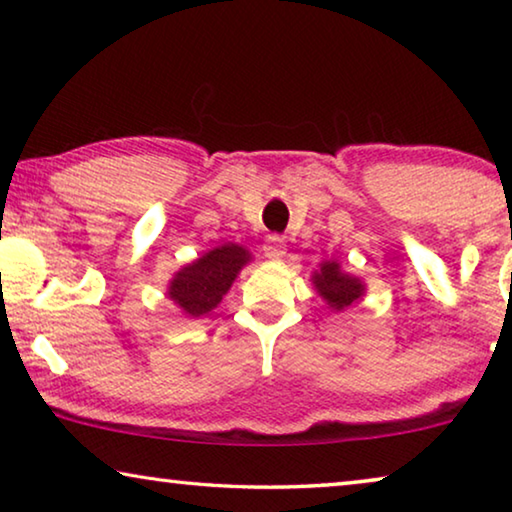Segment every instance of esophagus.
Returning <instances> with one entry per match:
<instances>
[{
    "instance_id": "obj_1",
    "label": "esophagus",
    "mask_w": 512,
    "mask_h": 512,
    "mask_svg": "<svg viewBox=\"0 0 512 512\" xmlns=\"http://www.w3.org/2000/svg\"><path fill=\"white\" fill-rule=\"evenodd\" d=\"M284 253H287V244H284L282 237H268L266 244H264V255L268 259H273V262H280V259L284 257Z\"/></svg>"
}]
</instances>
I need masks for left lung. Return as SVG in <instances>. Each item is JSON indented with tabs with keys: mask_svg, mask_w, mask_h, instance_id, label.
Here are the masks:
<instances>
[{
	"mask_svg": "<svg viewBox=\"0 0 512 512\" xmlns=\"http://www.w3.org/2000/svg\"><path fill=\"white\" fill-rule=\"evenodd\" d=\"M311 284L325 305L332 311H345L359 305L366 296V282L361 277L343 271L336 259H323L311 273Z\"/></svg>",
	"mask_w": 512,
	"mask_h": 512,
	"instance_id": "1",
	"label": "left lung"
}]
</instances>
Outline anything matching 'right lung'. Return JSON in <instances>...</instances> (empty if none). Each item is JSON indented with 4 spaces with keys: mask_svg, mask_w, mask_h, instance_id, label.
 Masks as SVG:
<instances>
[{
    "mask_svg": "<svg viewBox=\"0 0 512 512\" xmlns=\"http://www.w3.org/2000/svg\"><path fill=\"white\" fill-rule=\"evenodd\" d=\"M253 262V255L239 244H221L196 257L192 264L180 266L167 287V298L187 318L207 316L221 305L241 268Z\"/></svg>",
    "mask_w": 512,
    "mask_h": 512,
    "instance_id": "obj_1",
    "label": "right lung"
}]
</instances>
